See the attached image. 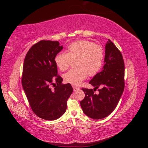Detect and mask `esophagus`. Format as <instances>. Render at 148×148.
Listing matches in <instances>:
<instances>
[{"instance_id":"1","label":"esophagus","mask_w":148,"mask_h":148,"mask_svg":"<svg viewBox=\"0 0 148 148\" xmlns=\"http://www.w3.org/2000/svg\"><path fill=\"white\" fill-rule=\"evenodd\" d=\"M73 91H78V90H79V88H78V87H76V86H73Z\"/></svg>"}]
</instances>
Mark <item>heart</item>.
Masks as SVG:
<instances>
[{"label":"heart","mask_w":148,"mask_h":148,"mask_svg":"<svg viewBox=\"0 0 148 148\" xmlns=\"http://www.w3.org/2000/svg\"><path fill=\"white\" fill-rule=\"evenodd\" d=\"M67 52L58 53L54 57V62L60 71L69 69L71 61H75L77 69H71L64 75V81L75 86L81 84L88 75H96L101 69L104 62V53L100 46L92 42L79 40L71 42L67 46Z\"/></svg>","instance_id":"obj_1"}]
</instances>
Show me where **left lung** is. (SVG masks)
Masks as SVG:
<instances>
[{"label": "left lung", "instance_id": "left-lung-1", "mask_svg": "<svg viewBox=\"0 0 148 148\" xmlns=\"http://www.w3.org/2000/svg\"><path fill=\"white\" fill-rule=\"evenodd\" d=\"M104 65L90 82L92 89L82 88L85 94L80 105L88 117L102 119L107 117L115 109L124 90L125 65L120 51L110 40L106 44ZM99 86V92L94 91Z\"/></svg>", "mask_w": 148, "mask_h": 148}]
</instances>
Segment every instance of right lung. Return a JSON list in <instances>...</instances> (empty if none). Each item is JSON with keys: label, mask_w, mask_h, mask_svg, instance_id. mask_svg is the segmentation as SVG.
I'll return each instance as SVG.
<instances>
[{"label": "right lung", "mask_w": 148, "mask_h": 148, "mask_svg": "<svg viewBox=\"0 0 148 148\" xmlns=\"http://www.w3.org/2000/svg\"><path fill=\"white\" fill-rule=\"evenodd\" d=\"M63 46L58 41L42 40L35 44L24 60L22 86L31 109L39 117L54 120L66 110L69 97L73 92L70 83L62 84L54 57ZM55 87L51 89L50 85Z\"/></svg>", "instance_id": "1"}]
</instances>
